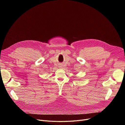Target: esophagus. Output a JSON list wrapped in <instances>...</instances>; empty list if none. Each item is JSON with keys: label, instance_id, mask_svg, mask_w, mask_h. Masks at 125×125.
Wrapping results in <instances>:
<instances>
[{"label": "esophagus", "instance_id": "obj_1", "mask_svg": "<svg viewBox=\"0 0 125 125\" xmlns=\"http://www.w3.org/2000/svg\"><path fill=\"white\" fill-rule=\"evenodd\" d=\"M61 67H62V66H59V67H60V68H61Z\"/></svg>", "mask_w": 125, "mask_h": 125}]
</instances>
